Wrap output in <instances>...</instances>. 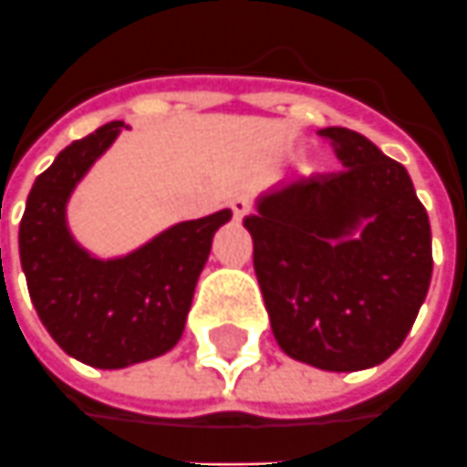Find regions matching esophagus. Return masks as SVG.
<instances>
[{"label":"esophagus","mask_w":467,"mask_h":467,"mask_svg":"<svg viewBox=\"0 0 467 467\" xmlns=\"http://www.w3.org/2000/svg\"><path fill=\"white\" fill-rule=\"evenodd\" d=\"M228 205H231V211L236 215V221H241V218H246V215L252 213V201H249V195H244V192L234 195Z\"/></svg>","instance_id":"34e87169"}]
</instances>
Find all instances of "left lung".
Instances as JSON below:
<instances>
[{
    "mask_svg": "<svg viewBox=\"0 0 467 467\" xmlns=\"http://www.w3.org/2000/svg\"><path fill=\"white\" fill-rule=\"evenodd\" d=\"M340 172L295 178L244 218L279 348L363 371L404 343L432 279V234L410 172L363 134L320 130Z\"/></svg>",
    "mask_w": 467,
    "mask_h": 467,
    "instance_id": "1",
    "label": "left lung"
}]
</instances>
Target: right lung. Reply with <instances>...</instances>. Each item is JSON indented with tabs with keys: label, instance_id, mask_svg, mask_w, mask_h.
Returning a JSON list of instances; mask_svg holds the SVG:
<instances>
[{
	"label": "right lung",
	"instance_id": "add662e5",
	"mask_svg": "<svg viewBox=\"0 0 467 467\" xmlns=\"http://www.w3.org/2000/svg\"><path fill=\"white\" fill-rule=\"evenodd\" d=\"M121 130L124 121L104 124L57 154L35 180L19 223V262L45 330L70 358L109 371L178 346L215 231L231 221L223 208L121 256L88 252L67 226V202Z\"/></svg>",
	"mask_w": 467,
	"mask_h": 467
}]
</instances>
